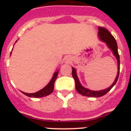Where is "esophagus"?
Segmentation results:
<instances>
[{
	"label": "esophagus",
	"mask_w": 131,
	"mask_h": 131,
	"mask_svg": "<svg viewBox=\"0 0 131 131\" xmlns=\"http://www.w3.org/2000/svg\"><path fill=\"white\" fill-rule=\"evenodd\" d=\"M70 58H68V62H70Z\"/></svg>",
	"instance_id": "esophagus-1"
}]
</instances>
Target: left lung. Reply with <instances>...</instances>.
Segmentation results:
<instances>
[{"mask_svg": "<svg viewBox=\"0 0 131 131\" xmlns=\"http://www.w3.org/2000/svg\"><path fill=\"white\" fill-rule=\"evenodd\" d=\"M98 35L99 39L101 41L106 44L107 47L112 50V53L114 55V56L116 58L117 61V76L115 79V81H113L112 85L110 86H109L108 88H107V89L98 91H92V90H90L89 89H86L81 84L78 77H77L75 69L74 68H72V76L74 79H75V88L77 92L83 96H85L88 97H96V98L105 95L113 88V86L115 85V83L117 81V79L119 78V75L120 69L119 55V53H118L117 45L115 38L113 37V35L110 33V31L106 29V28H104V27H98Z\"/></svg>", "mask_w": 131, "mask_h": 131, "instance_id": "8db88e82", "label": "left lung"}]
</instances>
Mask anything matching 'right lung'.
<instances>
[{
    "label": "right lung",
    "mask_w": 131,
    "mask_h": 131,
    "mask_svg": "<svg viewBox=\"0 0 131 131\" xmlns=\"http://www.w3.org/2000/svg\"><path fill=\"white\" fill-rule=\"evenodd\" d=\"M17 41H16V42ZM12 53H10V55H11ZM59 70L56 71L54 73V75H53L52 78L51 79L50 81L48 83V84H47V86H45V87L42 89L40 90L39 91L37 92H35V93H26V92H21L23 94H24L25 95H26L27 96L29 97H32V98H42V97L46 96H48L49 94L52 93L53 92V90H54V83H55V81L57 78Z\"/></svg>",
    "instance_id": "right-lung-1"
}]
</instances>
